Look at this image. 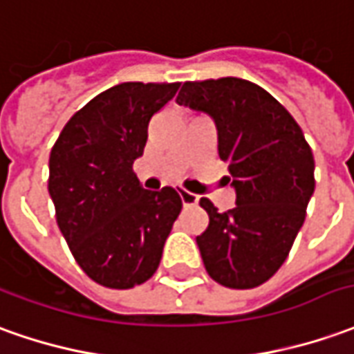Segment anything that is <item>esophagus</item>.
<instances>
[{
    "label": "esophagus",
    "mask_w": 354,
    "mask_h": 354,
    "mask_svg": "<svg viewBox=\"0 0 354 354\" xmlns=\"http://www.w3.org/2000/svg\"><path fill=\"white\" fill-rule=\"evenodd\" d=\"M179 196H181L183 206H192V204H196V202H198V196L189 191H179Z\"/></svg>",
    "instance_id": "esophagus-1"
}]
</instances>
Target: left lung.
I'll list each match as a JSON object with an SVG mask.
<instances>
[{
    "mask_svg": "<svg viewBox=\"0 0 354 354\" xmlns=\"http://www.w3.org/2000/svg\"><path fill=\"white\" fill-rule=\"evenodd\" d=\"M177 104L214 119L237 194L227 212L201 201L209 218L196 237L206 272L231 289L258 287L281 268L303 227L314 192L310 146L291 113L248 80L185 82Z\"/></svg>",
    "mask_w": 354,
    "mask_h": 354,
    "instance_id": "8db88e82",
    "label": "left lung"
}]
</instances>
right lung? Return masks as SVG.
Wrapping results in <instances>:
<instances>
[{
  "label": "right lung",
  "instance_id": "1",
  "mask_svg": "<svg viewBox=\"0 0 354 354\" xmlns=\"http://www.w3.org/2000/svg\"><path fill=\"white\" fill-rule=\"evenodd\" d=\"M179 82H121L63 127L50 153L55 218L77 264L96 283L131 289L158 270L183 208L171 187L146 191L133 171L148 125Z\"/></svg>",
  "mask_w": 354,
  "mask_h": 354
}]
</instances>
